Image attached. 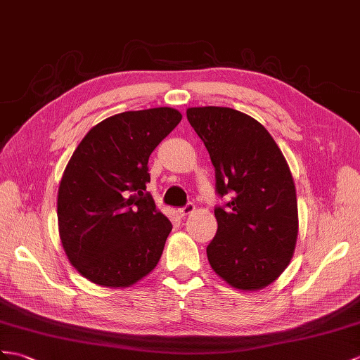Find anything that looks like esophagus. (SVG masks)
Returning <instances> with one entry per match:
<instances>
[{"mask_svg":"<svg viewBox=\"0 0 360 360\" xmlns=\"http://www.w3.org/2000/svg\"><path fill=\"white\" fill-rule=\"evenodd\" d=\"M194 210H195V205H194V203H186L185 206L179 209V214H180L181 217H186V215L194 212Z\"/></svg>","mask_w":360,"mask_h":360,"instance_id":"obj_1","label":"esophagus"}]
</instances>
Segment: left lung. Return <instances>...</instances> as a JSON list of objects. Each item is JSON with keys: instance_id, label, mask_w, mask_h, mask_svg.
Masks as SVG:
<instances>
[{"instance_id": "1", "label": "left lung", "mask_w": 360, "mask_h": 360, "mask_svg": "<svg viewBox=\"0 0 360 360\" xmlns=\"http://www.w3.org/2000/svg\"><path fill=\"white\" fill-rule=\"evenodd\" d=\"M215 168L218 229L206 248L215 274L240 290L274 283L293 257L297 203L292 172L259 122L226 107L188 108Z\"/></svg>"}]
</instances>
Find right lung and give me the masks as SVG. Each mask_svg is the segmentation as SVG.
Instances as JSON below:
<instances>
[{
	"label": "right lung",
	"mask_w": 360,
	"mask_h": 360,
	"mask_svg": "<svg viewBox=\"0 0 360 360\" xmlns=\"http://www.w3.org/2000/svg\"><path fill=\"white\" fill-rule=\"evenodd\" d=\"M168 107L125 111L93 127L58 191V224L73 267L102 287H129L157 266L171 221L146 191L148 159L179 125Z\"/></svg>",
	"instance_id": "obj_1"
}]
</instances>
